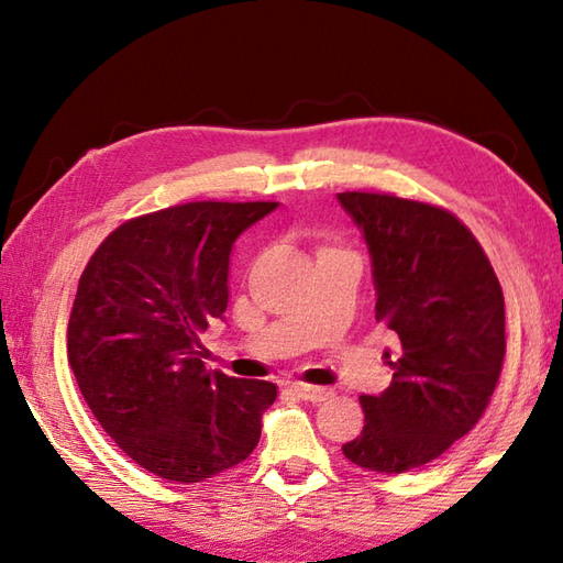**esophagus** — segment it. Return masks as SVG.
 I'll return each instance as SVG.
<instances>
[{
    "mask_svg": "<svg viewBox=\"0 0 563 563\" xmlns=\"http://www.w3.org/2000/svg\"><path fill=\"white\" fill-rule=\"evenodd\" d=\"M290 389L297 394V397L305 399V401H327L331 397V391L327 387H314V385H305V382H295L290 385Z\"/></svg>",
    "mask_w": 563,
    "mask_h": 563,
    "instance_id": "esophagus-1",
    "label": "esophagus"
}]
</instances>
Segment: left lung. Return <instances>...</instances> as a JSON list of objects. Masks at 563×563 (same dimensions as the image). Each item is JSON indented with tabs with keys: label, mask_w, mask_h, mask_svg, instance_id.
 <instances>
[{
	"label": "left lung",
	"mask_w": 563,
	"mask_h": 563,
	"mask_svg": "<svg viewBox=\"0 0 563 563\" xmlns=\"http://www.w3.org/2000/svg\"><path fill=\"white\" fill-rule=\"evenodd\" d=\"M336 198L367 244L375 319L401 343L391 385L361 397L365 426L343 454L401 474L440 457L482 418L506 355L504 292L452 212L387 194Z\"/></svg>",
	"instance_id": "left-lung-1"
}]
</instances>
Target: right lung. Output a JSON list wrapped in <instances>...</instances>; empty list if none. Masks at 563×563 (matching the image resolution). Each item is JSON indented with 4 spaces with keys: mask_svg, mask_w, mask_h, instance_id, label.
Segmentation results:
<instances>
[{
    "mask_svg": "<svg viewBox=\"0 0 563 563\" xmlns=\"http://www.w3.org/2000/svg\"><path fill=\"white\" fill-rule=\"evenodd\" d=\"M278 202H186L135 218L84 268L67 357L91 413L142 470L196 484L244 462L278 397L208 373L200 333L224 319L239 234Z\"/></svg>",
    "mask_w": 563,
    "mask_h": 563,
    "instance_id": "1",
    "label": "right lung"
}]
</instances>
